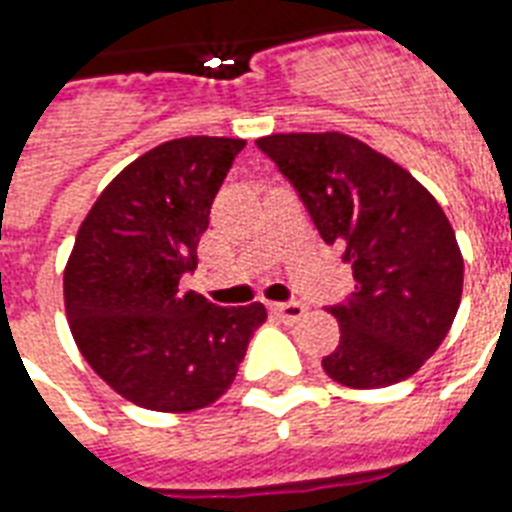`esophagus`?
<instances>
[{
    "label": "esophagus",
    "instance_id": "1",
    "mask_svg": "<svg viewBox=\"0 0 512 512\" xmlns=\"http://www.w3.org/2000/svg\"><path fill=\"white\" fill-rule=\"evenodd\" d=\"M273 313L279 316V319H284L287 324H295V321H300L308 313V308H305L303 303H273L271 305Z\"/></svg>",
    "mask_w": 512,
    "mask_h": 512
}]
</instances>
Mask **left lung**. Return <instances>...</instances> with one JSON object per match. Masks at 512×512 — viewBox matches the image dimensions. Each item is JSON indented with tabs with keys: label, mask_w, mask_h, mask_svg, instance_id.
<instances>
[{
	"label": "left lung",
	"mask_w": 512,
	"mask_h": 512,
	"mask_svg": "<svg viewBox=\"0 0 512 512\" xmlns=\"http://www.w3.org/2000/svg\"><path fill=\"white\" fill-rule=\"evenodd\" d=\"M300 193L327 244L345 249L356 292L329 308L340 345L321 366L345 388L412 377L452 329L462 297V252L433 193L342 132L257 140Z\"/></svg>",
	"instance_id": "8db88e82"
}]
</instances>
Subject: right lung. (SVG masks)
I'll use <instances>...</instances> for the list:
<instances>
[{"instance_id":"obj_1","label":"right lung","mask_w":512,"mask_h":512,"mask_svg":"<svg viewBox=\"0 0 512 512\" xmlns=\"http://www.w3.org/2000/svg\"><path fill=\"white\" fill-rule=\"evenodd\" d=\"M247 140H167L103 188L76 233L63 300L76 348L100 380L154 412L215 404L265 319L180 289L209 209Z\"/></svg>"}]
</instances>
